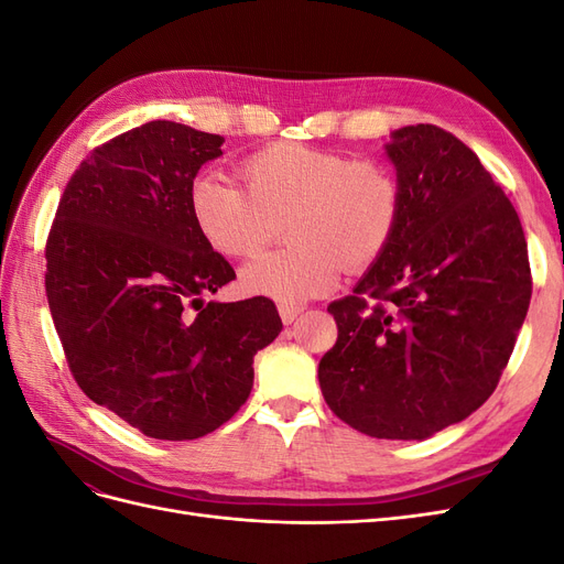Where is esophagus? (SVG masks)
<instances>
[{
  "instance_id": "34e87169",
  "label": "esophagus",
  "mask_w": 564,
  "mask_h": 564,
  "mask_svg": "<svg viewBox=\"0 0 564 564\" xmlns=\"http://www.w3.org/2000/svg\"><path fill=\"white\" fill-rule=\"evenodd\" d=\"M278 311H280V317H282V322H284V324H292V322L303 313V305L280 303V305H278Z\"/></svg>"
}]
</instances>
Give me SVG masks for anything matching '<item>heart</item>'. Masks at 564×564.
<instances>
[{
	"mask_svg": "<svg viewBox=\"0 0 564 564\" xmlns=\"http://www.w3.org/2000/svg\"><path fill=\"white\" fill-rule=\"evenodd\" d=\"M237 187L199 176L191 187V216L212 249L249 259L286 228L284 249L242 268L251 296L296 305L334 289L340 270L377 263L400 220V185L377 160H350L303 143H275L240 166Z\"/></svg>",
	"mask_w": 564,
	"mask_h": 564,
	"instance_id": "heart-1",
	"label": "heart"
}]
</instances>
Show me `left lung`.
I'll use <instances>...</instances> for the list:
<instances>
[{"mask_svg": "<svg viewBox=\"0 0 564 564\" xmlns=\"http://www.w3.org/2000/svg\"><path fill=\"white\" fill-rule=\"evenodd\" d=\"M400 220L352 294L319 388L350 429L425 440L497 388L532 299L520 218L475 152L433 124L390 133Z\"/></svg>", "mask_w": 564, "mask_h": 564, "instance_id": "8db88e82", "label": "left lung"}]
</instances>
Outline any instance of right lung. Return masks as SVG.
<instances>
[{
    "mask_svg": "<svg viewBox=\"0 0 564 564\" xmlns=\"http://www.w3.org/2000/svg\"><path fill=\"white\" fill-rule=\"evenodd\" d=\"M224 135L155 119L96 148L67 181L46 240V299L77 386L155 440L235 416L275 303L207 301L235 278L197 232L191 187Z\"/></svg>",
    "mask_w": 564,
    "mask_h": 564,
    "instance_id": "right-lung-1",
    "label": "right lung"
}]
</instances>
